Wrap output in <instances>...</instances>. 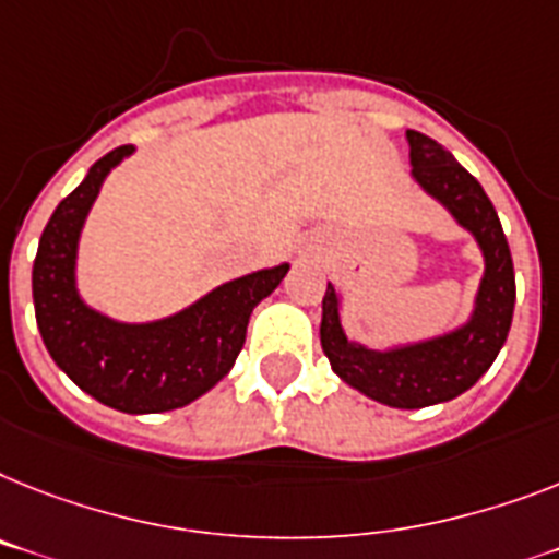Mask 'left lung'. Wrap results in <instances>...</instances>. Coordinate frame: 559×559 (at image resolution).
<instances>
[{"label":"left lung","instance_id":"8db88e82","mask_svg":"<svg viewBox=\"0 0 559 559\" xmlns=\"http://www.w3.org/2000/svg\"><path fill=\"white\" fill-rule=\"evenodd\" d=\"M405 136L412 145L414 179L449 207L456 223L472 230L486 257V274L479 283L472 320L463 329L426 343L371 352L348 343L343 334L340 297L329 283L322 297L320 340L331 368L352 389L391 408H426L460 396L491 368L509 336L518 288L500 216L483 186L437 140L419 131H408Z\"/></svg>","mask_w":559,"mask_h":559}]
</instances>
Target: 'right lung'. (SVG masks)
Returning a JSON list of instances; mask_svg holds the SVG:
<instances>
[{
    "mask_svg": "<svg viewBox=\"0 0 559 559\" xmlns=\"http://www.w3.org/2000/svg\"><path fill=\"white\" fill-rule=\"evenodd\" d=\"M131 151L114 147L57 205L34 260V308L41 343L85 394L124 414H159L182 408L230 371L251 311L283 283L288 265L230 280L186 311L145 325L87 308L73 283L80 230L108 170Z\"/></svg>",
    "mask_w": 559,
    "mask_h": 559,
    "instance_id": "obj_1",
    "label": "right lung"
}]
</instances>
